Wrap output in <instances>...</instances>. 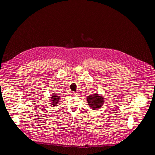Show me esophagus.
I'll use <instances>...</instances> for the list:
<instances>
[{"instance_id": "1", "label": "esophagus", "mask_w": 155, "mask_h": 155, "mask_svg": "<svg viewBox=\"0 0 155 155\" xmlns=\"http://www.w3.org/2000/svg\"><path fill=\"white\" fill-rule=\"evenodd\" d=\"M72 95H73V96L77 97V96L78 95V93H77V92H73V93H72Z\"/></svg>"}]
</instances>
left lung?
Returning <instances> with one entry per match:
<instances>
[{
  "instance_id": "1",
  "label": "left lung",
  "mask_w": 155,
  "mask_h": 155,
  "mask_svg": "<svg viewBox=\"0 0 155 155\" xmlns=\"http://www.w3.org/2000/svg\"><path fill=\"white\" fill-rule=\"evenodd\" d=\"M87 100L89 106L93 110L99 109L101 108L103 105L104 102L103 97L99 95L98 94L88 95Z\"/></svg>"
}]
</instances>
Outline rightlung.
Here are the masks:
<instances>
[{"mask_svg": "<svg viewBox=\"0 0 155 155\" xmlns=\"http://www.w3.org/2000/svg\"><path fill=\"white\" fill-rule=\"evenodd\" d=\"M49 98H51L50 99V101H51V105H53V107L56 106V105L59 104V101L60 99V97L59 96H57L55 94H53V95H51V97H49Z\"/></svg>", "mask_w": 155, "mask_h": 155, "instance_id": "add662e5", "label": "right lung"}]
</instances>
